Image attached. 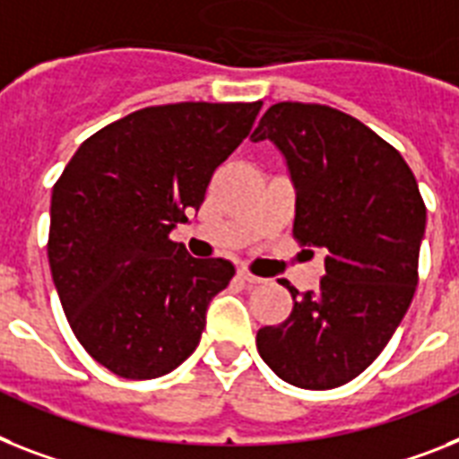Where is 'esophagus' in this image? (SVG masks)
Instances as JSON below:
<instances>
[{"label": "esophagus", "mask_w": 459, "mask_h": 459, "mask_svg": "<svg viewBox=\"0 0 459 459\" xmlns=\"http://www.w3.org/2000/svg\"><path fill=\"white\" fill-rule=\"evenodd\" d=\"M237 276H238V279H241V281H244V283H251V286H255V283H263V279H260V276L251 274V272H248V270H238Z\"/></svg>", "instance_id": "obj_1"}]
</instances>
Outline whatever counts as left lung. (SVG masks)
Here are the masks:
<instances>
[{"label": "left lung", "mask_w": 459, "mask_h": 459, "mask_svg": "<svg viewBox=\"0 0 459 459\" xmlns=\"http://www.w3.org/2000/svg\"><path fill=\"white\" fill-rule=\"evenodd\" d=\"M251 138L281 150L293 237L325 253L319 289L283 283L293 312L257 331V351L289 385L340 387L380 357L411 307L427 222L418 180L387 140L328 105L276 102Z\"/></svg>", "instance_id": "left-lung-1"}]
</instances>
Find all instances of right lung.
Returning a JSON list of instances; mask_svg holds the SVG:
<instances>
[{"mask_svg":"<svg viewBox=\"0 0 459 459\" xmlns=\"http://www.w3.org/2000/svg\"><path fill=\"white\" fill-rule=\"evenodd\" d=\"M263 102H173L86 138L51 195L48 264L91 357L126 380L170 373L196 350L234 264L192 257L170 230L199 211L213 170Z\"/></svg>","mask_w":459,"mask_h":459,"instance_id":"add662e5","label":"right lung"}]
</instances>
